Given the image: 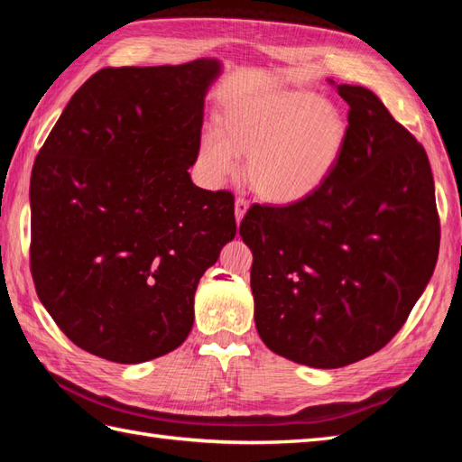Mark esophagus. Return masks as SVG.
I'll return each mask as SVG.
<instances>
[{
	"label": "esophagus",
	"instance_id": "esophagus-1",
	"mask_svg": "<svg viewBox=\"0 0 462 462\" xmlns=\"http://www.w3.org/2000/svg\"><path fill=\"white\" fill-rule=\"evenodd\" d=\"M248 208H250L248 200H244V199H236V202H234V214H236V222H238V224L244 220V216H246Z\"/></svg>",
	"mask_w": 462,
	"mask_h": 462
}]
</instances>
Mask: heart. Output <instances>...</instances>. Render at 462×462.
Returning <instances> with one entry per match:
<instances>
[{"label": "heart", "mask_w": 462, "mask_h": 462, "mask_svg": "<svg viewBox=\"0 0 462 462\" xmlns=\"http://www.w3.org/2000/svg\"><path fill=\"white\" fill-rule=\"evenodd\" d=\"M347 143V121L336 105L310 91H268L224 109L220 131L200 136L206 179L222 182L248 156L246 179L260 199L298 204L336 171Z\"/></svg>", "instance_id": "heart-1"}]
</instances>
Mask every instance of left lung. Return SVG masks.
Segmentation results:
<instances>
[{"instance_id":"left-lung-1","label":"left lung","mask_w":462,"mask_h":462,"mask_svg":"<svg viewBox=\"0 0 462 462\" xmlns=\"http://www.w3.org/2000/svg\"><path fill=\"white\" fill-rule=\"evenodd\" d=\"M328 81L349 105L336 171L308 200L254 204L240 224L262 341L318 369L387 346L433 276L440 242L423 146L375 93Z\"/></svg>"}]
</instances>
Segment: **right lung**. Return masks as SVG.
<instances>
[{"label":"right lung","instance_id":"right-lung-1","mask_svg":"<svg viewBox=\"0 0 462 462\" xmlns=\"http://www.w3.org/2000/svg\"><path fill=\"white\" fill-rule=\"evenodd\" d=\"M218 59L106 67L87 79L39 151L32 273L77 347L115 363L176 349L194 293L236 236L234 196L199 189L204 99Z\"/></svg>","mask_w":462,"mask_h":462}]
</instances>
